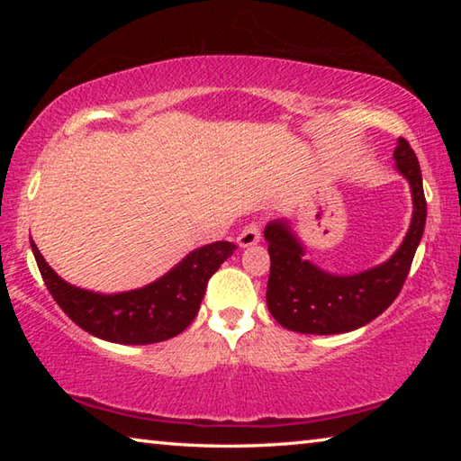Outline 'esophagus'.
I'll return each instance as SVG.
<instances>
[{"label":"esophagus","mask_w":461,"mask_h":461,"mask_svg":"<svg viewBox=\"0 0 461 461\" xmlns=\"http://www.w3.org/2000/svg\"><path fill=\"white\" fill-rule=\"evenodd\" d=\"M260 238H262L260 223H258V221H252V223H248L246 228L240 231V236H238V246H240V248H249V246L258 244Z\"/></svg>","instance_id":"obj_1"}]
</instances>
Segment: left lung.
Instances as JSON below:
<instances>
[{
  "instance_id": "8db88e82",
  "label": "left lung",
  "mask_w": 461,
  "mask_h": 461,
  "mask_svg": "<svg viewBox=\"0 0 461 461\" xmlns=\"http://www.w3.org/2000/svg\"><path fill=\"white\" fill-rule=\"evenodd\" d=\"M394 160L411 185L412 220L401 248L380 267L349 276L330 275L303 258L305 249L286 221L267 225L264 238L270 254L267 305L286 330L313 335L354 331L384 313L399 296L423 238L427 201L417 154L404 138H399Z\"/></svg>"
}]
</instances>
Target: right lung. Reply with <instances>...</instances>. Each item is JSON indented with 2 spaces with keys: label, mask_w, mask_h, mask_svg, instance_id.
Returning <instances> with one entry per match:
<instances>
[{
  "label": "right lung",
  "mask_w": 461,
  "mask_h": 461,
  "mask_svg": "<svg viewBox=\"0 0 461 461\" xmlns=\"http://www.w3.org/2000/svg\"><path fill=\"white\" fill-rule=\"evenodd\" d=\"M236 249L231 241H213L183 258L165 276L136 291L101 294L62 280L32 241V252L46 288L73 321L99 339L146 346L175 338L199 313L209 278Z\"/></svg>",
  "instance_id": "right-lung-1"
}]
</instances>
